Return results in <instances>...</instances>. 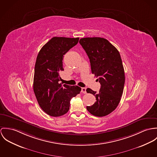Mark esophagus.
Masks as SVG:
<instances>
[{"label":"esophagus","mask_w":157,"mask_h":157,"mask_svg":"<svg viewBox=\"0 0 157 157\" xmlns=\"http://www.w3.org/2000/svg\"><path fill=\"white\" fill-rule=\"evenodd\" d=\"M81 92H82V93H84V94L87 93L86 88H85V87H82V88H81Z\"/></svg>","instance_id":"34e87169"}]
</instances>
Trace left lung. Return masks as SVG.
Instances as JSON below:
<instances>
[{
  "instance_id": "1",
  "label": "left lung",
  "mask_w": 157,
  "mask_h": 157,
  "mask_svg": "<svg viewBox=\"0 0 157 157\" xmlns=\"http://www.w3.org/2000/svg\"><path fill=\"white\" fill-rule=\"evenodd\" d=\"M79 43L90 59L91 73L101 84L98 93L89 88L86 90L96 99L87 109L93 116H105L117 108L123 91L125 77L120 53L104 38H82Z\"/></svg>"
}]
</instances>
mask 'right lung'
I'll list each match as a JSON object with an SVG mask.
<instances>
[{
    "label": "right lung",
    "mask_w": 157,
    "mask_h": 157,
    "mask_svg": "<svg viewBox=\"0 0 157 157\" xmlns=\"http://www.w3.org/2000/svg\"><path fill=\"white\" fill-rule=\"evenodd\" d=\"M79 38H52L38 53L35 62L33 88L41 108L53 117L61 116L70 108V100L79 94L77 86H62L59 72L63 71L64 55L79 41Z\"/></svg>",
    "instance_id": "1"
}]
</instances>
